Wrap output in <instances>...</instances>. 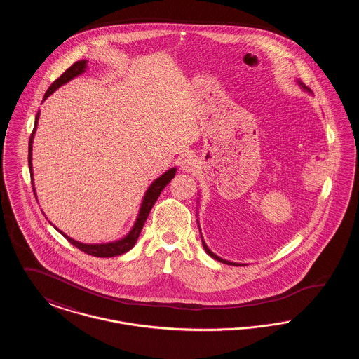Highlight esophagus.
Wrapping results in <instances>:
<instances>
[{"mask_svg":"<svg viewBox=\"0 0 359 359\" xmlns=\"http://www.w3.org/2000/svg\"><path fill=\"white\" fill-rule=\"evenodd\" d=\"M195 167H196V160L194 158V156H187L183 161V170L191 172L195 170Z\"/></svg>","mask_w":359,"mask_h":359,"instance_id":"1","label":"esophagus"}]
</instances>
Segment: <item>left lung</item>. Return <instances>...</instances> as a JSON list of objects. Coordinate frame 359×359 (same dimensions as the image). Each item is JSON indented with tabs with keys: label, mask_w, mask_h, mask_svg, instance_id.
Returning a JSON list of instances; mask_svg holds the SVG:
<instances>
[{
	"label": "left lung",
	"mask_w": 359,
	"mask_h": 359,
	"mask_svg": "<svg viewBox=\"0 0 359 359\" xmlns=\"http://www.w3.org/2000/svg\"><path fill=\"white\" fill-rule=\"evenodd\" d=\"M296 82H297L299 85L302 86V88H303L304 91H307V93H311V91H309V88H308V87H306V86L303 85V83H302L300 81H296ZM198 226H199V222H198ZM199 229H201V227H199ZM201 238H202V243H203V248H205V253H207L208 256L212 257L214 259H217V261H219V262H223V264H227V265H233V266H238V265L239 266H241V265H242V266H243V264H237V262H231V261H227V259H223V258H221V257L217 256L215 253H212V252H211V250L208 249V246L205 245V239H203V237H202V234H201Z\"/></svg>",
	"instance_id": "left-lung-1"
}]
</instances>
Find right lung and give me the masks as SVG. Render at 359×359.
<instances>
[{
    "label": "right lung",
    "mask_w": 359,
    "mask_h": 359,
    "mask_svg": "<svg viewBox=\"0 0 359 359\" xmlns=\"http://www.w3.org/2000/svg\"><path fill=\"white\" fill-rule=\"evenodd\" d=\"M87 69V60H79L75 62L69 69H66L47 90V93L44 94V100L46 101L55 90H57L60 86L66 85L71 79H74L75 76L81 75L85 72ZM39 116H40V110L36 114V120H34V132L29 138V152H28V163H29V172H31V177L34 180V170H32V144H34V132L37 129V121H39ZM176 173V168H171L165 173H163L160 177H157L149 188L147 189L144 198H142V203L140 205V211L137 215L136 222L133 224V227L130 229V231L123 237V238L118 239V241H113V242H106V243H83L79 241L71 238L67 234H65L62 230H59L57 227H55L65 238H67L69 243H72L75 248H78L79 250L85 252L87 255L94 257H116L121 256L126 252H129L135 245H136L137 238L142 230V226L147 221L152 207H154L157 198L160 196L161 191L165 188V186L171 182L172 179L175 177ZM34 187V186H32ZM34 196H36V189L34 187Z\"/></svg>",
    "instance_id": "add662e5"
}]
</instances>
